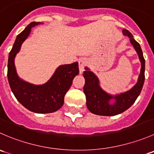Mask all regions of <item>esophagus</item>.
<instances>
[{
    "label": "esophagus",
    "mask_w": 154,
    "mask_h": 154,
    "mask_svg": "<svg viewBox=\"0 0 154 154\" xmlns=\"http://www.w3.org/2000/svg\"><path fill=\"white\" fill-rule=\"evenodd\" d=\"M86 63H87V61L86 59L81 58L79 60L78 65H79V69H80V74H82V73H83V69H84V67L86 65Z\"/></svg>",
    "instance_id": "esophagus-1"
}]
</instances>
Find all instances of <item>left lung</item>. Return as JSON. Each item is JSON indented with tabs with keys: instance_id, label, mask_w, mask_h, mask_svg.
<instances>
[{
	"instance_id": "obj_1",
	"label": "left lung",
	"mask_w": 154,
	"mask_h": 154,
	"mask_svg": "<svg viewBox=\"0 0 154 154\" xmlns=\"http://www.w3.org/2000/svg\"><path fill=\"white\" fill-rule=\"evenodd\" d=\"M122 32L124 35H127L130 38V42L139 55V58L142 64L138 82L129 91L113 96L103 91L99 85V80L97 76L89 71L88 68H85L86 71L83 72V77L85 78L83 91L86 94L87 108L93 114L112 116L122 113L128 109L135 103L143 87L145 61L142 48L140 45L133 38L131 32L126 29H124ZM113 99L115 100V102L113 104H110V100Z\"/></svg>"
}]
</instances>
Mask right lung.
<instances>
[{"mask_svg": "<svg viewBox=\"0 0 154 154\" xmlns=\"http://www.w3.org/2000/svg\"><path fill=\"white\" fill-rule=\"evenodd\" d=\"M40 24L32 22L18 35L9 54L7 77L11 90L17 100L29 111L35 113H51L57 111L64 103V97L79 74L78 63L60 66L54 75L43 85H33L24 81L16 73L14 60L21 44L28 37L31 28Z\"/></svg>", "mask_w": 154, "mask_h": 154, "instance_id": "right-lung-1", "label": "right lung"}]
</instances>
